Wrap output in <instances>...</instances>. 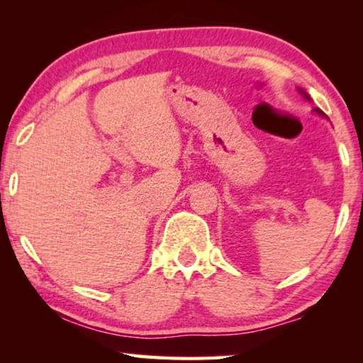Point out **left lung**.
<instances>
[{"instance_id": "8db88e82", "label": "left lung", "mask_w": 363, "mask_h": 363, "mask_svg": "<svg viewBox=\"0 0 363 363\" xmlns=\"http://www.w3.org/2000/svg\"><path fill=\"white\" fill-rule=\"evenodd\" d=\"M299 91H301V94H304V97H306V99H311V97H309V96H307V94L304 93V91H303V89H299ZM315 112H317L318 115H322V116H325V113L322 112V110H320V108H315Z\"/></svg>"}]
</instances>
